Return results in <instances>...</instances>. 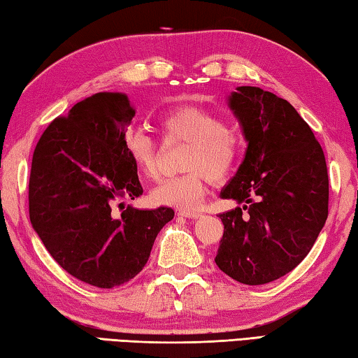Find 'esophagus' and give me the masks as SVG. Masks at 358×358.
<instances>
[{"mask_svg":"<svg viewBox=\"0 0 358 358\" xmlns=\"http://www.w3.org/2000/svg\"><path fill=\"white\" fill-rule=\"evenodd\" d=\"M178 216L187 217V220H197V217L201 216V213H197V211H189V210H180Z\"/></svg>","mask_w":358,"mask_h":358,"instance_id":"esophagus-1","label":"esophagus"}]
</instances>
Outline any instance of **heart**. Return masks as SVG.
<instances>
[{
  "label": "heart",
  "instance_id": "heart-1",
  "mask_svg": "<svg viewBox=\"0 0 358 358\" xmlns=\"http://www.w3.org/2000/svg\"><path fill=\"white\" fill-rule=\"evenodd\" d=\"M167 136L189 142L183 167L186 172L161 180L150 192L151 201L164 207L194 210L207 194V175L213 181H224L232 173L241 151L238 131L213 112L185 106L169 110L161 117ZM123 145L137 171L155 177L157 171V148L155 138L145 129H129Z\"/></svg>",
  "mask_w": 358,
  "mask_h": 358
}]
</instances>
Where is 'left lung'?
<instances>
[{
	"mask_svg": "<svg viewBox=\"0 0 358 358\" xmlns=\"http://www.w3.org/2000/svg\"><path fill=\"white\" fill-rule=\"evenodd\" d=\"M227 106L248 147L220 196L245 205L220 215L215 262L232 280L259 286L287 275L311 251L329 216V175L311 128L286 99L238 87Z\"/></svg>",
	"mask_w": 358,
	"mask_h": 358,
	"instance_id": "left-lung-1",
	"label": "left lung"
}]
</instances>
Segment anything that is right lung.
<instances>
[{"instance_id":"add662e5","label":"right lung","mask_w":358,"mask_h":358,"mask_svg":"<svg viewBox=\"0 0 358 358\" xmlns=\"http://www.w3.org/2000/svg\"><path fill=\"white\" fill-rule=\"evenodd\" d=\"M134 115L124 93H96L53 120L33 155L28 199L34 232L69 275L101 289L141 273L175 215L167 207L120 203L143 192L123 145Z\"/></svg>"}]
</instances>
